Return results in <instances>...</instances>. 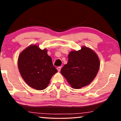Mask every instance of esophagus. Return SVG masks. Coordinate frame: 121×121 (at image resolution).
Masks as SVG:
<instances>
[{
	"instance_id": "1",
	"label": "esophagus",
	"mask_w": 121,
	"mask_h": 121,
	"mask_svg": "<svg viewBox=\"0 0 121 121\" xmlns=\"http://www.w3.org/2000/svg\"><path fill=\"white\" fill-rule=\"evenodd\" d=\"M61 69V66H59V67H57V70H58V72H60Z\"/></svg>"
}]
</instances>
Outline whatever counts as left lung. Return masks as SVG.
<instances>
[{
	"label": "left lung",
	"instance_id": "left-lung-1",
	"mask_svg": "<svg viewBox=\"0 0 121 121\" xmlns=\"http://www.w3.org/2000/svg\"><path fill=\"white\" fill-rule=\"evenodd\" d=\"M100 62L96 53L83 46L78 51H72L68 62L62 68L61 73L73 89L89 85L96 77Z\"/></svg>",
	"mask_w": 121,
	"mask_h": 121
}]
</instances>
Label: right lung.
I'll list each match as a JSON object with an SVG mask.
<instances>
[{
    "label": "right lung",
    "instance_id": "right-lung-1",
    "mask_svg": "<svg viewBox=\"0 0 121 121\" xmlns=\"http://www.w3.org/2000/svg\"><path fill=\"white\" fill-rule=\"evenodd\" d=\"M47 49L32 44L23 50L17 60L18 68L28 85L36 90L45 89L57 70L53 65Z\"/></svg>",
    "mask_w": 121,
    "mask_h": 121
}]
</instances>
